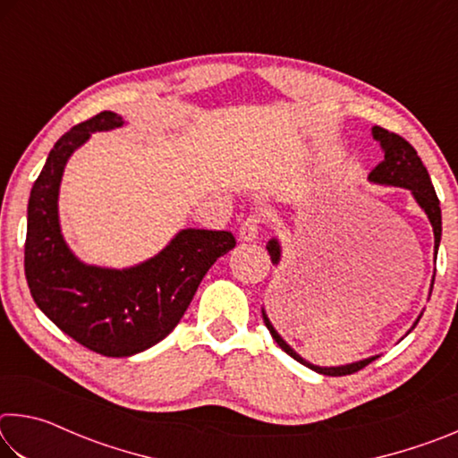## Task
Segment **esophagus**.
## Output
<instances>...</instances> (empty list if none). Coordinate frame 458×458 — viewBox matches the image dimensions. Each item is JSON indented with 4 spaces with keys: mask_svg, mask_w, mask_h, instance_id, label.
<instances>
[{
    "mask_svg": "<svg viewBox=\"0 0 458 458\" xmlns=\"http://www.w3.org/2000/svg\"><path fill=\"white\" fill-rule=\"evenodd\" d=\"M262 220L259 216H248V218L240 224V238L246 240V242H254L259 238Z\"/></svg>",
    "mask_w": 458,
    "mask_h": 458,
    "instance_id": "34e87169",
    "label": "esophagus"
}]
</instances>
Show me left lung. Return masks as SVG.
I'll return each mask as SVG.
<instances>
[{
	"label": "left lung",
	"instance_id": "8db88e82",
	"mask_svg": "<svg viewBox=\"0 0 458 458\" xmlns=\"http://www.w3.org/2000/svg\"><path fill=\"white\" fill-rule=\"evenodd\" d=\"M371 135H374V139L379 143V147H382L384 161L371 169L368 180L374 182V183H379V185H396V188H406V190L412 191L416 204L422 208L424 214L428 216V220L432 224L434 260H437L438 246H440V234H443V216H440V201L437 198V191H434V185L430 182L428 172H426L422 159L418 157L414 147L410 145L406 139H402L396 133H390V131H386L382 127H371ZM267 250L270 254V260H273V265H278V262H281V244H278L276 238L268 240ZM432 284H434V276H432V283H430V293H432ZM420 317H422V313L418 315V319L414 321L412 327H410V331L416 327L418 321H420ZM262 319H265L267 329L270 331V335H273V339L276 341L278 347L289 353L293 360H297L299 363H303V366L317 371V374L347 376V374H353V371H360L361 368H366L368 363H371L377 358V355H374V358L360 360V361H353V363H345V366H335V368L313 366V363H309L307 360L301 358V355L294 352L293 347L286 344V341L281 335H278V331L273 327V323H270V319H268L265 307H262Z\"/></svg>",
	"mask_w": 458,
	"mask_h": 458
}]
</instances>
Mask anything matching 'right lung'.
<instances>
[{"label": "right lung", "mask_w": 458, "mask_h": 458, "mask_svg": "<svg viewBox=\"0 0 458 458\" xmlns=\"http://www.w3.org/2000/svg\"><path fill=\"white\" fill-rule=\"evenodd\" d=\"M125 125L103 111L62 135L34 182L28 201L24 268L40 311L81 345L106 358L149 350L175 329L201 278L236 246L226 230L185 228L141 265L103 268L84 265L68 248L58 220L64 165L90 133Z\"/></svg>", "instance_id": "1"}]
</instances>
